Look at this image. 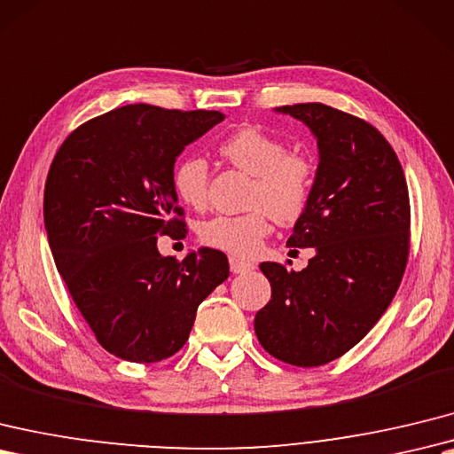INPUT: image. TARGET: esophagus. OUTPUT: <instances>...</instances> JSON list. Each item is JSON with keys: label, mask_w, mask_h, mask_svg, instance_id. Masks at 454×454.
<instances>
[{"label": "esophagus", "mask_w": 454, "mask_h": 454, "mask_svg": "<svg viewBox=\"0 0 454 454\" xmlns=\"http://www.w3.org/2000/svg\"><path fill=\"white\" fill-rule=\"evenodd\" d=\"M253 269H255L253 262L239 261L238 257H230V270L234 272V275H246V272H251Z\"/></svg>", "instance_id": "1"}]
</instances>
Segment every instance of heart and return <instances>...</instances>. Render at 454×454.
<instances>
[{"mask_svg": "<svg viewBox=\"0 0 454 454\" xmlns=\"http://www.w3.org/2000/svg\"><path fill=\"white\" fill-rule=\"evenodd\" d=\"M220 154L238 170L253 176L249 210L236 216H215L199 228L205 246L247 259L257 255L270 231V216L278 224H292L308 208L317 166L305 153H292L290 145L259 128H241L220 143ZM172 185L187 207L203 208L208 189V162L203 156H185L174 168Z\"/></svg>", "mask_w": 454, "mask_h": 454, "instance_id": "1", "label": "heart"}]
</instances>
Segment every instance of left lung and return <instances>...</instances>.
<instances>
[{
	"mask_svg": "<svg viewBox=\"0 0 454 454\" xmlns=\"http://www.w3.org/2000/svg\"><path fill=\"white\" fill-rule=\"evenodd\" d=\"M277 112L303 121L317 139L311 201L296 220L290 247H313L303 270L261 262L270 301L255 334L277 360L317 367L346 354L387 311L410 249L406 177L372 123L321 102Z\"/></svg>",
	"mask_w": 454,
	"mask_h": 454,
	"instance_id": "obj_1",
	"label": "left lung"
}]
</instances>
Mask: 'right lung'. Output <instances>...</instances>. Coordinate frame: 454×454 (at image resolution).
I'll list each match as a JSON object with an SVG mask.
<instances>
[{
    "instance_id": "1",
    "label": "right lung",
    "mask_w": 454,
    "mask_h": 454,
    "mask_svg": "<svg viewBox=\"0 0 454 454\" xmlns=\"http://www.w3.org/2000/svg\"><path fill=\"white\" fill-rule=\"evenodd\" d=\"M224 120L215 110L129 104L73 131L50 166L44 226L77 309L104 350L135 364L174 356L195 313L228 275L223 251L164 257L158 236L185 238L176 158Z\"/></svg>"
}]
</instances>
